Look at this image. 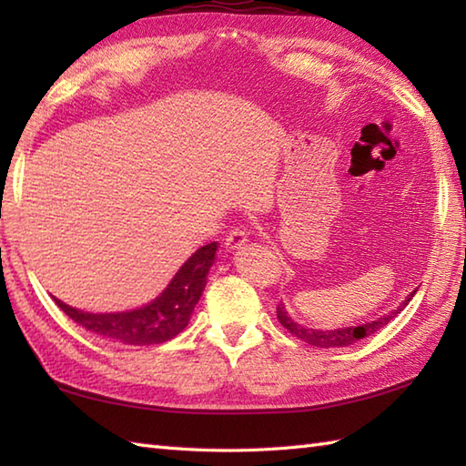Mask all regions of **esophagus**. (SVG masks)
Wrapping results in <instances>:
<instances>
[{
    "mask_svg": "<svg viewBox=\"0 0 466 466\" xmlns=\"http://www.w3.org/2000/svg\"><path fill=\"white\" fill-rule=\"evenodd\" d=\"M246 242H248V236H246V232L240 230V228H234V230L228 232L224 246L228 250H238Z\"/></svg>",
    "mask_w": 466,
    "mask_h": 466,
    "instance_id": "34e87169",
    "label": "esophagus"
}]
</instances>
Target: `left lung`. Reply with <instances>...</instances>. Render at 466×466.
Returning a JSON list of instances; mask_svg holds the SVG:
<instances>
[{
    "label": "left lung",
    "mask_w": 466,
    "mask_h": 466,
    "mask_svg": "<svg viewBox=\"0 0 466 466\" xmlns=\"http://www.w3.org/2000/svg\"><path fill=\"white\" fill-rule=\"evenodd\" d=\"M414 292L409 294L407 299L400 302L399 309L392 310L390 314H384V316H380V319L364 322L359 326H342V329H334V330L306 329V326H302V324H296L289 316V312H286L282 302L276 306V316H279V322L284 326L286 330L292 332L294 336H299L300 340L309 342L310 346H316V349H340V346H350L354 342H359L360 339H366V336H370L374 332H379L380 329H384V326L389 324L394 316L402 312V309H407V304L412 300Z\"/></svg>",
    "instance_id": "left-lung-1"
}]
</instances>
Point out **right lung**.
I'll return each instance as SVG.
<instances>
[{"label":"right lung","mask_w":466,"mask_h":466,"mask_svg":"<svg viewBox=\"0 0 466 466\" xmlns=\"http://www.w3.org/2000/svg\"><path fill=\"white\" fill-rule=\"evenodd\" d=\"M216 250L218 242L198 248L180 266V270L174 274V279L160 296H156L152 302L140 306V309L94 314L77 310L57 299L54 300L74 322L84 326L86 330L104 336V339L134 346L160 344L180 334L190 322V316L206 289L208 272L216 260Z\"/></svg>","instance_id":"obj_1"}]
</instances>
